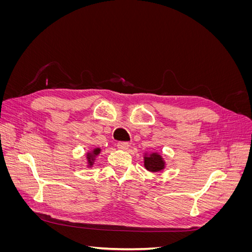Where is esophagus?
Instances as JSON below:
<instances>
[{
  "mask_svg": "<svg viewBox=\"0 0 252 252\" xmlns=\"http://www.w3.org/2000/svg\"><path fill=\"white\" fill-rule=\"evenodd\" d=\"M117 147L119 149H122V150H126L129 147V143H127V142H119L117 144Z\"/></svg>",
  "mask_w": 252,
  "mask_h": 252,
  "instance_id": "1",
  "label": "esophagus"
}]
</instances>
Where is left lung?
<instances>
[{
    "mask_svg": "<svg viewBox=\"0 0 252 252\" xmlns=\"http://www.w3.org/2000/svg\"><path fill=\"white\" fill-rule=\"evenodd\" d=\"M145 167H146V169L149 171L157 172L164 168V162L161 156L152 154L150 155V157L145 158Z\"/></svg>",
    "mask_w": 252,
    "mask_h": 252,
    "instance_id": "obj_1",
    "label": "left lung"
}]
</instances>
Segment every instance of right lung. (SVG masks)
I'll return each mask as SVG.
<instances>
[{
	"instance_id": "right-lung-1",
	"label": "right lung",
	"mask_w": 252,
	"mask_h": 252,
	"mask_svg": "<svg viewBox=\"0 0 252 252\" xmlns=\"http://www.w3.org/2000/svg\"><path fill=\"white\" fill-rule=\"evenodd\" d=\"M97 154H100V148H96V149L94 150V156H96ZM90 158H91V155H88V162H89V164L91 165V164H93V161H91Z\"/></svg>"
}]
</instances>
